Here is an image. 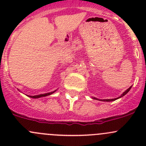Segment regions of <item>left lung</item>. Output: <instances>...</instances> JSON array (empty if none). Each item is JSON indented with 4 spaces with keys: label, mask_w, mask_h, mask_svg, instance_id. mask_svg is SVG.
<instances>
[{
    "label": "left lung",
    "mask_w": 146,
    "mask_h": 146,
    "mask_svg": "<svg viewBox=\"0 0 146 146\" xmlns=\"http://www.w3.org/2000/svg\"><path fill=\"white\" fill-rule=\"evenodd\" d=\"M131 87L132 86H131L130 87V88H128V89L127 90H126V91H125V92H123V94H122V95H121V96L120 97H119V98H115V99H109V100H103L102 101H106V102H111V101H114V100H117V99H119V98H121V97H123V96H124V95H126V94H127L128 93V92H129V90H131ZM94 99H96V98H94Z\"/></svg>",
    "instance_id": "obj_1"
}]
</instances>
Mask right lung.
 I'll return each instance as SVG.
<instances>
[{
    "mask_svg": "<svg viewBox=\"0 0 146 146\" xmlns=\"http://www.w3.org/2000/svg\"><path fill=\"white\" fill-rule=\"evenodd\" d=\"M55 91H53V92H48V93L41 94V95H35V96H29V98H41V97H45V96H47V95H51V94L54 93Z\"/></svg>",
    "mask_w": 146,
    "mask_h": 146,
    "instance_id": "obj_1",
    "label": "right lung"
}]
</instances>
